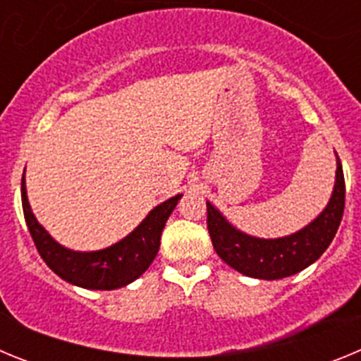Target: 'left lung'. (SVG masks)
I'll list each match as a JSON object with an SVG mask.
<instances>
[{
    "instance_id": "8db88e82",
    "label": "left lung",
    "mask_w": 361,
    "mask_h": 361,
    "mask_svg": "<svg viewBox=\"0 0 361 361\" xmlns=\"http://www.w3.org/2000/svg\"><path fill=\"white\" fill-rule=\"evenodd\" d=\"M208 208V231L213 247L228 266L245 276L279 280L300 273L322 257L333 242L345 208V178L336 155V183L327 208L302 231L275 240L244 235L233 228L212 204Z\"/></svg>"
}]
</instances>
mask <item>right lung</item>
Listing matches in <instances>:
<instances>
[{"label": "right lung", "mask_w": 361, "mask_h": 361, "mask_svg": "<svg viewBox=\"0 0 361 361\" xmlns=\"http://www.w3.org/2000/svg\"><path fill=\"white\" fill-rule=\"evenodd\" d=\"M183 195L171 197L162 202L141 224L133 229L128 237L103 251L94 253H78L57 244L49 233L37 224L36 216L32 215L27 199L25 177L21 178V202H23L25 220L32 240L36 244L47 266L61 276L66 282L86 289H117L133 282L145 273L153 262L161 245V235L166 220L177 206Z\"/></svg>", "instance_id": "add662e5"}]
</instances>
